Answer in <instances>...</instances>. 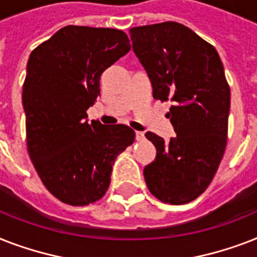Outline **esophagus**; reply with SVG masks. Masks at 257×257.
Listing matches in <instances>:
<instances>
[{"instance_id": "esophagus-1", "label": "esophagus", "mask_w": 257, "mask_h": 257, "mask_svg": "<svg viewBox=\"0 0 257 257\" xmlns=\"http://www.w3.org/2000/svg\"><path fill=\"white\" fill-rule=\"evenodd\" d=\"M145 139V135L144 132H141V131H136V140L137 141H141Z\"/></svg>"}]
</instances>
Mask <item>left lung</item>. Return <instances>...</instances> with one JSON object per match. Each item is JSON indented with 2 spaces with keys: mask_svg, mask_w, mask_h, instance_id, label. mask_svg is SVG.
<instances>
[{
  "mask_svg": "<svg viewBox=\"0 0 257 257\" xmlns=\"http://www.w3.org/2000/svg\"><path fill=\"white\" fill-rule=\"evenodd\" d=\"M129 33L153 97L173 101L167 117L176 137L165 141L145 133L156 147V159L144 168L145 183L164 203H189L207 189L227 145L231 92L223 62L211 44L179 22L137 26Z\"/></svg>",
  "mask_w": 257,
  "mask_h": 257,
  "instance_id": "obj_1",
  "label": "left lung"
}]
</instances>
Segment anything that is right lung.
Masks as SVG:
<instances>
[{"mask_svg":"<svg viewBox=\"0 0 257 257\" xmlns=\"http://www.w3.org/2000/svg\"><path fill=\"white\" fill-rule=\"evenodd\" d=\"M131 50L109 28L68 25L30 53L22 88L26 143L46 189L62 203L88 205L105 195L114 159L135 140L122 124L88 121L100 77Z\"/></svg>","mask_w":257,"mask_h":257,"instance_id":"right-lung-1","label":"right lung"}]
</instances>
